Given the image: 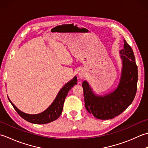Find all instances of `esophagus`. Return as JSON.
Listing matches in <instances>:
<instances>
[{
    "instance_id": "obj_1",
    "label": "esophagus",
    "mask_w": 148,
    "mask_h": 148,
    "mask_svg": "<svg viewBox=\"0 0 148 148\" xmlns=\"http://www.w3.org/2000/svg\"><path fill=\"white\" fill-rule=\"evenodd\" d=\"M78 75H79V77H80V78H84L86 77V73H85V71H83V70L80 71L79 72V74H78Z\"/></svg>"
}]
</instances>
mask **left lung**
<instances>
[{"instance_id":"8db88e82","label":"left lung","mask_w":148,"mask_h":148,"mask_svg":"<svg viewBox=\"0 0 148 148\" xmlns=\"http://www.w3.org/2000/svg\"><path fill=\"white\" fill-rule=\"evenodd\" d=\"M124 48L120 50L123 69L120 82L117 89L105 96L94 95L88 83H82L85 107L96 118L113 119L120 115L130 105L136 95L138 68L132 47L124 40Z\"/></svg>"}]
</instances>
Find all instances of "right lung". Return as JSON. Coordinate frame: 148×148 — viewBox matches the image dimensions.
<instances>
[{"label": "right lung", "instance_id": "obj_1", "mask_svg": "<svg viewBox=\"0 0 148 148\" xmlns=\"http://www.w3.org/2000/svg\"><path fill=\"white\" fill-rule=\"evenodd\" d=\"M77 77H75L73 80L70 81L66 85L62 87L59 91L58 95L56 96V99L52 105L47 108L44 112L40 113L39 114H35V115H31V114H25L14 106L12 103V102L9 99V100L11 102V105L16 111V112L19 115L27 121L34 123V124H47L59 118V117L61 115L62 109H63V105L65 100V98L67 96L69 91L75 85L77 84Z\"/></svg>", "mask_w": 148, "mask_h": 148}]
</instances>
